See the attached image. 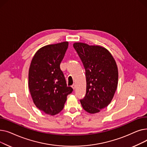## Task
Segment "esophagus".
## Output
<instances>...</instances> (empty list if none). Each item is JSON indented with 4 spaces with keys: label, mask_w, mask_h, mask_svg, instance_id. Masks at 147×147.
<instances>
[{
    "label": "esophagus",
    "mask_w": 147,
    "mask_h": 147,
    "mask_svg": "<svg viewBox=\"0 0 147 147\" xmlns=\"http://www.w3.org/2000/svg\"><path fill=\"white\" fill-rule=\"evenodd\" d=\"M71 87H72V88L73 89V90H74V89H76V85H75L74 84H73V85L71 86Z\"/></svg>",
    "instance_id": "34e87169"
}]
</instances>
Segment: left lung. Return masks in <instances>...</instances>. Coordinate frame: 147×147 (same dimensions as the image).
<instances>
[{
  "mask_svg": "<svg viewBox=\"0 0 147 147\" xmlns=\"http://www.w3.org/2000/svg\"><path fill=\"white\" fill-rule=\"evenodd\" d=\"M86 71V93L80 100L83 109L99 113L111 102L118 84V68L111 53L101 46L73 44Z\"/></svg>",
  "mask_w": 147,
  "mask_h": 147,
  "instance_id": "obj_1",
  "label": "left lung"
}]
</instances>
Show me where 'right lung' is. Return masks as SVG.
I'll use <instances>...</instances> for the list:
<instances>
[{"instance_id": "obj_1", "label": "right lung", "mask_w": 147, "mask_h": 147, "mask_svg": "<svg viewBox=\"0 0 147 147\" xmlns=\"http://www.w3.org/2000/svg\"><path fill=\"white\" fill-rule=\"evenodd\" d=\"M63 42L43 46L31 62L28 87L33 102L38 110L54 115L63 109L67 96L73 89L67 86L60 64L68 48Z\"/></svg>"}]
</instances>
